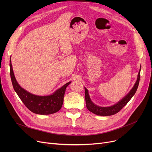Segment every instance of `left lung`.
<instances>
[{"label":"left lung","instance_id":"8db88e82","mask_svg":"<svg viewBox=\"0 0 152 152\" xmlns=\"http://www.w3.org/2000/svg\"><path fill=\"white\" fill-rule=\"evenodd\" d=\"M140 69L141 66L140 68V70L139 71V73L137 75V81L135 82V84L134 85L133 87L131 89V90L129 91V92L124 97H123L121 100H119L118 102L115 103V105L107 107H102L95 105L94 103L89 96V94L88 92V90H87L86 87L85 89V100L86 103V107L91 112L99 116H111L113 115L118 112H119L129 101L131 99V98L134 96L135 93L136 92V91L138 88V86L139 84L140 81Z\"/></svg>","mask_w":152,"mask_h":152}]
</instances>
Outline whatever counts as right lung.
Masks as SVG:
<instances>
[{"instance_id":"obj_1","label":"right lung","mask_w":152,"mask_h":152,"mask_svg":"<svg viewBox=\"0 0 152 152\" xmlns=\"http://www.w3.org/2000/svg\"><path fill=\"white\" fill-rule=\"evenodd\" d=\"M10 77L13 89L25 105L32 112L39 115H50L58 111L63 105V97L66 88L71 81L63 86L52 94L49 95H37L31 94L18 84L14 75L10 60Z\"/></svg>"}]
</instances>
